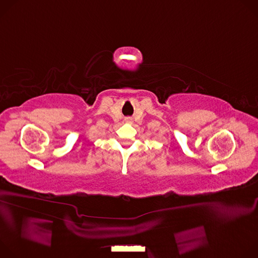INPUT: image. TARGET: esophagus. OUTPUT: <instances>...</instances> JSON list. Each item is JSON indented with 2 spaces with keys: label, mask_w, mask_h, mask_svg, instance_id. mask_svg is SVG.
<instances>
[{
  "label": "esophagus",
  "mask_w": 258,
  "mask_h": 258,
  "mask_svg": "<svg viewBox=\"0 0 258 258\" xmlns=\"http://www.w3.org/2000/svg\"><path fill=\"white\" fill-rule=\"evenodd\" d=\"M125 121H126V122H132V119H131V118H126Z\"/></svg>",
  "instance_id": "obj_1"
}]
</instances>
